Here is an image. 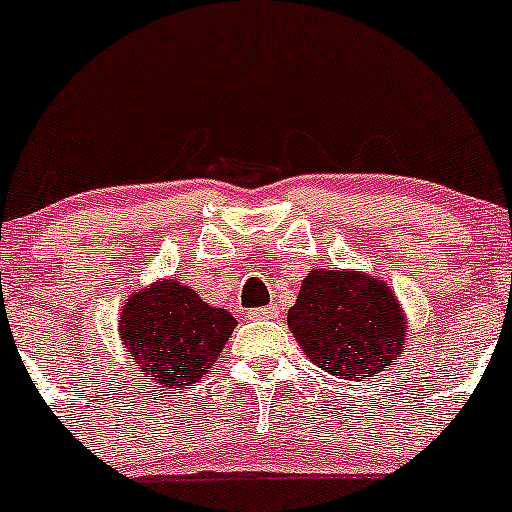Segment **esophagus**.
I'll return each instance as SVG.
<instances>
[{
	"label": "esophagus",
	"mask_w": 512,
	"mask_h": 512,
	"mask_svg": "<svg viewBox=\"0 0 512 512\" xmlns=\"http://www.w3.org/2000/svg\"><path fill=\"white\" fill-rule=\"evenodd\" d=\"M276 315H278V310L271 305L254 307V310H249V320H273Z\"/></svg>",
	"instance_id": "34e87169"
}]
</instances>
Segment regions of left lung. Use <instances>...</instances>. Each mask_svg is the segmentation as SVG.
I'll list each match as a JSON object with an SVG mask.
<instances>
[{
	"instance_id": "1",
	"label": "left lung",
	"mask_w": 512,
	"mask_h": 512,
	"mask_svg": "<svg viewBox=\"0 0 512 512\" xmlns=\"http://www.w3.org/2000/svg\"><path fill=\"white\" fill-rule=\"evenodd\" d=\"M288 327L312 364L349 381L386 371L405 344V317L395 295L383 280L356 271L307 273Z\"/></svg>"
}]
</instances>
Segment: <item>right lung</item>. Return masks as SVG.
<instances>
[{
  "label": "right lung",
  "instance_id": "right-lung-1",
  "mask_svg": "<svg viewBox=\"0 0 512 512\" xmlns=\"http://www.w3.org/2000/svg\"><path fill=\"white\" fill-rule=\"evenodd\" d=\"M234 327L227 310L210 307L178 280L131 295L119 317L124 346L163 388H185L207 373Z\"/></svg>",
  "mask_w": 512,
  "mask_h": 512
}]
</instances>
